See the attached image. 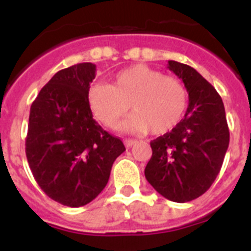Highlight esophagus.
<instances>
[{"label": "esophagus", "mask_w": 251, "mask_h": 251, "mask_svg": "<svg viewBox=\"0 0 251 251\" xmlns=\"http://www.w3.org/2000/svg\"><path fill=\"white\" fill-rule=\"evenodd\" d=\"M137 143L136 139H124V145H126V147L127 148H130L132 146H134Z\"/></svg>", "instance_id": "esophagus-1"}]
</instances>
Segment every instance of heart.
<instances>
[{
    "label": "heart",
    "instance_id": "1",
    "mask_svg": "<svg viewBox=\"0 0 251 251\" xmlns=\"http://www.w3.org/2000/svg\"><path fill=\"white\" fill-rule=\"evenodd\" d=\"M88 100L94 117L105 127H115L132 106L136 113L123 122L122 129L145 133L151 128L154 134H165L182 121L187 90L177 77L137 64L121 70L112 85L90 86Z\"/></svg>",
    "mask_w": 251,
    "mask_h": 251
}]
</instances>
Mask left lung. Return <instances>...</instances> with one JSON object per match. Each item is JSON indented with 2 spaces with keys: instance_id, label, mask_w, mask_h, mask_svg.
Instances as JSON below:
<instances>
[{
  "instance_id": "obj_1",
  "label": "left lung",
  "mask_w": 251,
  "mask_h": 251,
  "mask_svg": "<svg viewBox=\"0 0 251 251\" xmlns=\"http://www.w3.org/2000/svg\"><path fill=\"white\" fill-rule=\"evenodd\" d=\"M168 69L188 92L185 118L151 142L152 157L145 175L152 187L175 202L192 201L207 191L223 166L230 133L219 93L186 64L168 61Z\"/></svg>"
}]
</instances>
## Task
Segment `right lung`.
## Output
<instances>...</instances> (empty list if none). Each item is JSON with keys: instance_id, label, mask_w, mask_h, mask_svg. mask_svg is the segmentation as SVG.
<instances>
[{"instance_id": "right-lung-1", "label": "right lung", "mask_w": 251, "mask_h": 251, "mask_svg": "<svg viewBox=\"0 0 251 251\" xmlns=\"http://www.w3.org/2000/svg\"><path fill=\"white\" fill-rule=\"evenodd\" d=\"M95 65L63 69L40 90L30 109L26 157L37 185L61 205L80 207L108 183L123 142L93 119L88 93Z\"/></svg>"}]
</instances>
